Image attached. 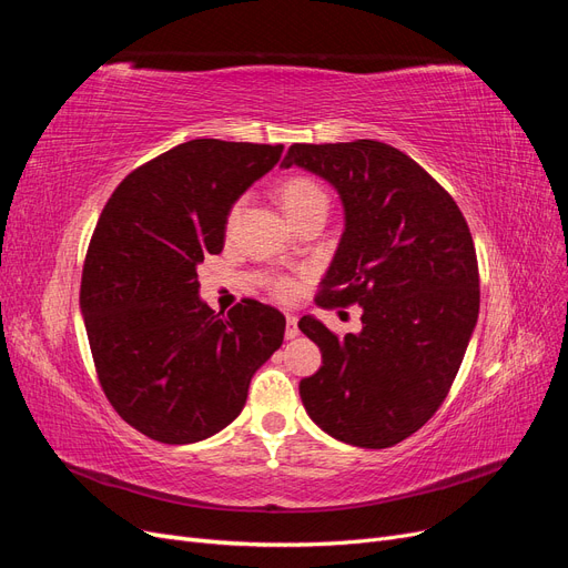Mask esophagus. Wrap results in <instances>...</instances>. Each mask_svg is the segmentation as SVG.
I'll list each match as a JSON object with an SVG mask.
<instances>
[{"label": "esophagus", "instance_id": "1", "mask_svg": "<svg viewBox=\"0 0 568 568\" xmlns=\"http://www.w3.org/2000/svg\"><path fill=\"white\" fill-rule=\"evenodd\" d=\"M301 332H298V320H296V315H286V332H284V336L286 338H296Z\"/></svg>", "mask_w": 568, "mask_h": 568}]
</instances>
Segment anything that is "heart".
<instances>
[{"mask_svg": "<svg viewBox=\"0 0 568 568\" xmlns=\"http://www.w3.org/2000/svg\"><path fill=\"white\" fill-rule=\"evenodd\" d=\"M280 201L284 205L286 215L294 217L301 211L311 209V205H315V203H326V196H324V192L313 180L296 175V178H288V180H284L280 184ZM239 205H242V203H234V209L230 211V220L236 217ZM294 291H296V284L291 282V280H280L277 282V294L280 296H291V294H294Z\"/></svg>", "mask_w": 568, "mask_h": 568, "instance_id": "1", "label": "heart"}]
</instances>
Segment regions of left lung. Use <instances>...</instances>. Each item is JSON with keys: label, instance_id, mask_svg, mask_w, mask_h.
Masks as SVG:
<instances>
[{"label": "left lung", "instance_id": "8db88e82", "mask_svg": "<svg viewBox=\"0 0 568 568\" xmlns=\"http://www.w3.org/2000/svg\"><path fill=\"white\" fill-rule=\"evenodd\" d=\"M329 182L343 234L317 305L363 307V329L338 338L303 315L322 367L301 382L324 434L357 448H390L434 417L478 320V265L467 220L445 189L384 142L291 144L282 168Z\"/></svg>", "mask_w": 568, "mask_h": 568}]
</instances>
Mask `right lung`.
I'll use <instances>...</instances> for the list:
<instances>
[{"mask_svg": "<svg viewBox=\"0 0 568 568\" xmlns=\"http://www.w3.org/2000/svg\"><path fill=\"white\" fill-rule=\"evenodd\" d=\"M282 144L192 140L136 168L109 199L84 257L80 311L101 388L136 432L168 445L230 426L284 341L277 307L227 315L199 296L196 267L225 246L232 205Z\"/></svg>", "mask_w": 568, "mask_h": 568, "instance_id": "right-lung-1", "label": "right lung"}]
</instances>
